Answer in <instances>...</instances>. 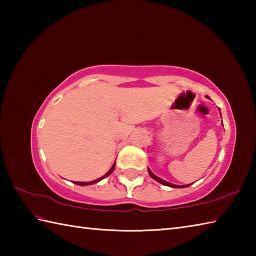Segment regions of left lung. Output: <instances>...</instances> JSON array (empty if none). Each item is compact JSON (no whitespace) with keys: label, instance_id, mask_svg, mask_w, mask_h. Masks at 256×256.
Here are the masks:
<instances>
[{"label":"left lung","instance_id":"1","mask_svg":"<svg viewBox=\"0 0 256 256\" xmlns=\"http://www.w3.org/2000/svg\"><path fill=\"white\" fill-rule=\"evenodd\" d=\"M206 98H208V99H210V98L208 96H206ZM148 174H150V176L154 179V180H156V182H158L160 184H165V186H168V187H172V188H186V187H189L190 184H182V186H180V184H172V182H166V180H164V179H162V178H160V177H157L156 175H154L153 172H150V170L148 168Z\"/></svg>","mask_w":256,"mask_h":256}]
</instances>
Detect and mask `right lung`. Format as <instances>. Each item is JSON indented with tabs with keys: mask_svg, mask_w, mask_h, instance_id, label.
I'll return each mask as SVG.
<instances>
[{
	"mask_svg": "<svg viewBox=\"0 0 256 256\" xmlns=\"http://www.w3.org/2000/svg\"><path fill=\"white\" fill-rule=\"evenodd\" d=\"M114 168H116V162H114V164L112 165V167L110 168V170H108L106 175H103L102 177H100V178H98V179H96V180H92V182H74L76 184H79V186H88V184H96V182H99L100 180H102V179H104L106 177H108V175H111L112 174V172L114 170Z\"/></svg>",
	"mask_w": 256,
	"mask_h": 256,
	"instance_id": "add662e5",
	"label": "right lung"
}]
</instances>
